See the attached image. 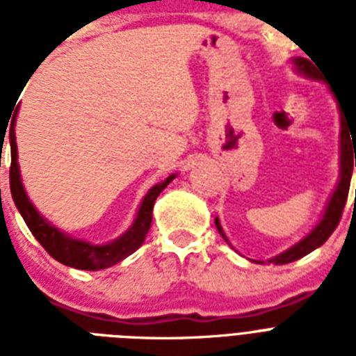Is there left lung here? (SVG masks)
<instances>
[{"label":"left lung","instance_id":"1","mask_svg":"<svg viewBox=\"0 0 356 356\" xmlns=\"http://www.w3.org/2000/svg\"><path fill=\"white\" fill-rule=\"evenodd\" d=\"M293 64L298 68L299 74L307 75L310 79H321V75L318 74V70L309 58H293ZM342 114V133H340V179H338V184L334 192H332L331 200L327 203L325 212L321 216L320 223L316 225L312 231H310L303 240H299L296 245H292L286 251H282L281 254H277L273 259H270V262L273 264H288V262H293V260L301 259L305 254H309L310 251H314L321 245V243L327 242V238L331 236L332 231L338 227L340 223V218H342L343 207H346V201H348L349 194V184H351V175H353V164L356 168V118H351V122L346 120L343 116V111H340ZM355 153V159H353V153ZM356 201V194H355ZM216 222V229L220 231V234L223 236L225 242H229L225 233H223L222 225H220V220H214Z\"/></svg>","mask_w":356,"mask_h":356}]
</instances>
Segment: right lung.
Instances as JSON below:
<instances>
[{"label":"right lung","mask_w":356,"mask_h":356,"mask_svg":"<svg viewBox=\"0 0 356 356\" xmlns=\"http://www.w3.org/2000/svg\"><path fill=\"white\" fill-rule=\"evenodd\" d=\"M16 114H18V108L14 111L10 129H8L10 131L8 133V142H10V173H8V177H10V194H13L14 205L18 207L19 214L27 223L33 236L40 242L42 248L46 249L47 253L51 254L55 260H58L60 264L88 271L103 270V268H108V266L118 264L120 260L133 254L144 243L145 234L149 231L155 200L162 190L175 179V173L170 175L166 181H162V183L155 184L153 188H149V192L145 194V197L140 203V209L136 212L133 225L122 236L108 243H99V245L86 242V240H77V238H72L68 234H64L63 231H58L55 225L47 222L46 218H42L40 212L36 211L35 205L31 203L27 194H25L22 177H19L18 147H16V134H14ZM3 136L5 134H1V140Z\"/></svg>","instance_id":"1"}]
</instances>
